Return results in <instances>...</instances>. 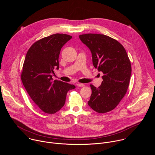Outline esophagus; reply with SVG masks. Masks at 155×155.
Instances as JSON below:
<instances>
[{
  "label": "esophagus",
  "mask_w": 155,
  "mask_h": 155,
  "mask_svg": "<svg viewBox=\"0 0 155 155\" xmlns=\"http://www.w3.org/2000/svg\"><path fill=\"white\" fill-rule=\"evenodd\" d=\"M77 86H78V87H83L84 86V84H83L82 83H77Z\"/></svg>",
  "instance_id": "1"
}]
</instances>
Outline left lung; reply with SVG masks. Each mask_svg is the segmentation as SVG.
Wrapping results in <instances>:
<instances>
[{"instance_id": "8db88e82", "label": "left lung", "mask_w": 155, "mask_h": 155, "mask_svg": "<svg viewBox=\"0 0 155 155\" xmlns=\"http://www.w3.org/2000/svg\"><path fill=\"white\" fill-rule=\"evenodd\" d=\"M79 38L91 50L94 67L104 74L99 87L90 84L92 94L87 104L99 114L108 112L119 104L127 91L130 61L124 47L112 37L85 34Z\"/></svg>"}]
</instances>
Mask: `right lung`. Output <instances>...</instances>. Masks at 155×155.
Returning a JSON list of instances; mask_svg holds the SVG:
<instances>
[{
  "label": "right lung",
  "instance_id": "1",
  "mask_svg": "<svg viewBox=\"0 0 155 155\" xmlns=\"http://www.w3.org/2000/svg\"><path fill=\"white\" fill-rule=\"evenodd\" d=\"M72 38L65 34H55L41 38L28 50L21 78L31 99L43 112L54 114L64 105L68 92L74 84L55 80L52 75L59 69L61 48Z\"/></svg>",
  "mask_w": 155,
  "mask_h": 155
}]
</instances>
